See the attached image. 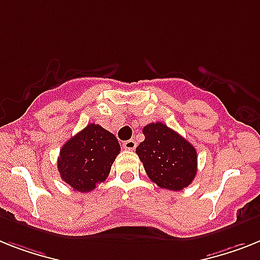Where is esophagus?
Segmentation results:
<instances>
[{"label":"esophagus","mask_w":260,"mask_h":260,"mask_svg":"<svg viewBox=\"0 0 260 260\" xmlns=\"http://www.w3.org/2000/svg\"><path fill=\"white\" fill-rule=\"evenodd\" d=\"M123 147L126 150H134L137 147V142H135L134 139H128V141H125L123 142Z\"/></svg>","instance_id":"esophagus-1"}]
</instances>
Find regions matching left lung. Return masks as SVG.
I'll use <instances>...</instances> for the list:
<instances>
[{"label": "left lung", "instance_id": "left-lung-1", "mask_svg": "<svg viewBox=\"0 0 260 260\" xmlns=\"http://www.w3.org/2000/svg\"><path fill=\"white\" fill-rule=\"evenodd\" d=\"M145 141L135 153L143 164L147 177L159 187L181 191L191 183L197 174V150L177 132L162 122L143 127Z\"/></svg>", "mask_w": 260, "mask_h": 260}]
</instances>
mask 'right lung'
Here are the masks:
<instances>
[{
  "label": "right lung",
  "mask_w": 260,
  "mask_h": 260,
  "mask_svg": "<svg viewBox=\"0 0 260 260\" xmlns=\"http://www.w3.org/2000/svg\"><path fill=\"white\" fill-rule=\"evenodd\" d=\"M119 151L114 134L90 123L62 146L58 171L74 191L89 192L106 179Z\"/></svg>",
  "instance_id": "add662e5"
}]
</instances>
